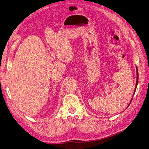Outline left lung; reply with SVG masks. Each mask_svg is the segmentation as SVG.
<instances>
[{
  "label": "left lung",
  "instance_id": "obj_1",
  "mask_svg": "<svg viewBox=\"0 0 149 149\" xmlns=\"http://www.w3.org/2000/svg\"><path fill=\"white\" fill-rule=\"evenodd\" d=\"M136 69H137V81H136V88H135V90H134V94L135 93V92H136V88H137V84H138V80H139V74H138V70H137V67H136ZM133 96H134V94H133ZM132 100H131V101H130V104L131 103V102H132ZM130 104L129 105H130Z\"/></svg>",
  "mask_w": 149,
  "mask_h": 149
}]
</instances>
